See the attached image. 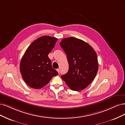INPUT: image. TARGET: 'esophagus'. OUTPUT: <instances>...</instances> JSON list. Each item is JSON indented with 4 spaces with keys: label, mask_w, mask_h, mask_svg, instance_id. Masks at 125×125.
<instances>
[{
    "label": "esophagus",
    "mask_w": 125,
    "mask_h": 125,
    "mask_svg": "<svg viewBox=\"0 0 125 125\" xmlns=\"http://www.w3.org/2000/svg\"><path fill=\"white\" fill-rule=\"evenodd\" d=\"M57 71H58V72L59 73H60V69H59V68H58V69H57Z\"/></svg>",
    "instance_id": "34e87169"
}]
</instances>
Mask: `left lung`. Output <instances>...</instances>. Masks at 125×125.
Listing matches in <instances>:
<instances>
[{
    "label": "left lung",
    "instance_id": "1",
    "mask_svg": "<svg viewBox=\"0 0 125 125\" xmlns=\"http://www.w3.org/2000/svg\"><path fill=\"white\" fill-rule=\"evenodd\" d=\"M60 45L66 53L69 64L67 73L61 76L62 79L72 90L85 89L98 71L95 51L88 43L74 37L63 39Z\"/></svg>",
    "mask_w": 125,
    "mask_h": 125
}]
</instances>
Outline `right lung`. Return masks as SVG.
Here are the masks:
<instances>
[{
  "mask_svg": "<svg viewBox=\"0 0 125 125\" xmlns=\"http://www.w3.org/2000/svg\"><path fill=\"white\" fill-rule=\"evenodd\" d=\"M57 40L53 37L43 36L27 48L20 62V70L23 79L30 87L41 89L58 75V72L52 68L48 56Z\"/></svg>",
  "mask_w": 125,
  "mask_h": 125,
  "instance_id": "1",
  "label": "right lung"
}]
</instances>
